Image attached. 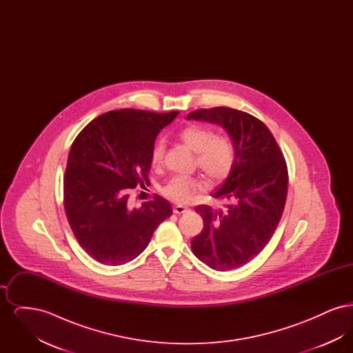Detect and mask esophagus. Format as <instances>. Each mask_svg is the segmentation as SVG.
<instances>
[{
	"label": "esophagus",
	"instance_id": "34e87169",
	"mask_svg": "<svg viewBox=\"0 0 353 353\" xmlns=\"http://www.w3.org/2000/svg\"><path fill=\"white\" fill-rule=\"evenodd\" d=\"M186 212H189V209L185 208V206H181V205H177V206L173 208V213L174 214H184Z\"/></svg>",
	"mask_w": 353,
	"mask_h": 353
}]
</instances>
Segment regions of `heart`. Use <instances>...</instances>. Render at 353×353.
I'll list each match as a JSON object with an SVG mask.
<instances>
[{"instance_id":"heart-1","label":"heart","mask_w":353,"mask_h":353,"mask_svg":"<svg viewBox=\"0 0 353 353\" xmlns=\"http://www.w3.org/2000/svg\"><path fill=\"white\" fill-rule=\"evenodd\" d=\"M179 140L190 151L196 153V165L212 181H221L229 176L234 167L235 148L233 141L223 134H216L214 131L205 125H188L179 134ZM164 157V144L156 143L151 154L152 165L159 167ZM203 188L201 180L197 177H172L163 186V194L177 203L189 201L194 193Z\"/></svg>"}]
</instances>
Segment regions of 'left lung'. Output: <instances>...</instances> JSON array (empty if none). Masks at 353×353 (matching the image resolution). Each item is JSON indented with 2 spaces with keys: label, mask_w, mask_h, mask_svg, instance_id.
Returning a JSON list of instances; mask_svg holds the SVG:
<instances>
[{
  "label": "left lung",
  "mask_w": 353,
  "mask_h": 353,
  "mask_svg": "<svg viewBox=\"0 0 353 353\" xmlns=\"http://www.w3.org/2000/svg\"><path fill=\"white\" fill-rule=\"evenodd\" d=\"M186 119L222 125L235 148L234 167L212 193L228 202L226 209L196 208L203 229L192 239V250L212 269L241 268L263 250L283 214L288 184L283 153L269 128L248 112L214 107Z\"/></svg>",
  "instance_id": "obj_1"
}]
</instances>
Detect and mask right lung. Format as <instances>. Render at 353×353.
Listing matches in <instances>:
<instances>
[{"instance_id": "add662e5", "label": "right lung", "mask_w": 353, "mask_h": 353, "mask_svg": "<svg viewBox=\"0 0 353 353\" xmlns=\"http://www.w3.org/2000/svg\"><path fill=\"white\" fill-rule=\"evenodd\" d=\"M177 115L179 111H110L75 137L63 179V205L78 243L99 263L119 266L132 261L172 216L170 203L157 194L130 209L128 189L150 183L156 136Z\"/></svg>"}]
</instances>
